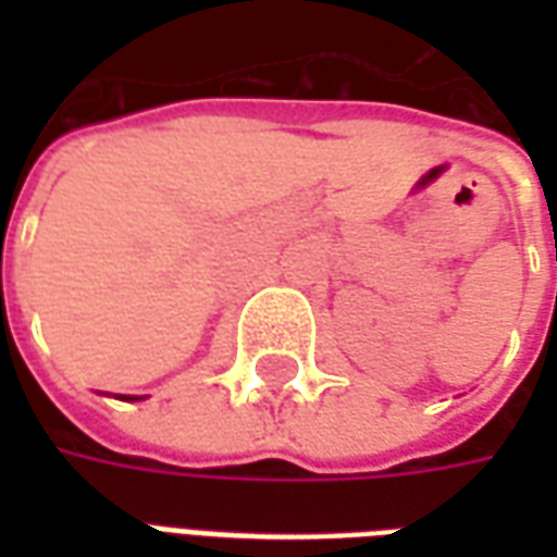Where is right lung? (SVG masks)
<instances>
[{
  "instance_id": "1",
  "label": "right lung",
  "mask_w": 557,
  "mask_h": 557,
  "mask_svg": "<svg viewBox=\"0 0 557 557\" xmlns=\"http://www.w3.org/2000/svg\"><path fill=\"white\" fill-rule=\"evenodd\" d=\"M119 399H143V397H125V394H122V397H119Z\"/></svg>"
}]
</instances>
